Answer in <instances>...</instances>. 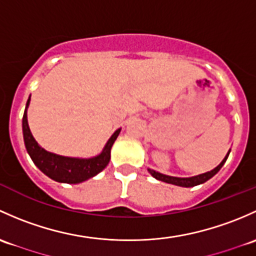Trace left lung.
<instances>
[{
	"mask_svg": "<svg viewBox=\"0 0 256 256\" xmlns=\"http://www.w3.org/2000/svg\"><path fill=\"white\" fill-rule=\"evenodd\" d=\"M229 152H230V150H229L228 154L226 155L224 159L222 160V162H220L217 168H214L213 170L208 171V172L201 174V175L192 176V178H175V176H168V175H164V174L158 172V171H155V170H152V168H148V171H149L150 175H152V178H155L156 180H159V181H164V182L172 184V185L181 186V187L197 186V185H201V184L206 182L207 180H210V178H213V176H214L216 174H217L218 171L222 168L223 165H224V162H226V159H228Z\"/></svg>",
	"mask_w": 256,
	"mask_h": 256,
	"instance_id": "8db88e82",
	"label": "left lung"
}]
</instances>
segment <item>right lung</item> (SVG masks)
<instances>
[{
	"instance_id": "right-lung-1",
	"label": "right lung",
	"mask_w": 256,
	"mask_h": 256,
	"mask_svg": "<svg viewBox=\"0 0 256 256\" xmlns=\"http://www.w3.org/2000/svg\"><path fill=\"white\" fill-rule=\"evenodd\" d=\"M30 96L28 98L27 104H26L24 114H23V139H24V146L28 154L42 172H44L46 176H49L54 181H58V182L80 184L96 176L108 165L110 159V148H112L117 136H120V128L112 134L101 154H98L97 156L88 158V159L62 156V155L46 152V149H43L36 143L34 136H32L27 120V108L30 106Z\"/></svg>"
}]
</instances>
